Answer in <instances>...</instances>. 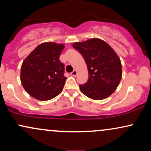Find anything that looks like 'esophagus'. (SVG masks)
<instances>
[{
	"mask_svg": "<svg viewBox=\"0 0 151 151\" xmlns=\"http://www.w3.org/2000/svg\"><path fill=\"white\" fill-rule=\"evenodd\" d=\"M70 74H71V76H72V77H76V76H77V71H76V70H74L73 72H71Z\"/></svg>",
	"mask_w": 151,
	"mask_h": 151,
	"instance_id": "obj_1",
	"label": "esophagus"
}]
</instances>
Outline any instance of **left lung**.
I'll list each match as a JSON object with an SVG mask.
<instances>
[{
	"label": "left lung",
	"instance_id": "8db88e82",
	"mask_svg": "<svg viewBox=\"0 0 151 151\" xmlns=\"http://www.w3.org/2000/svg\"><path fill=\"white\" fill-rule=\"evenodd\" d=\"M72 47L82 55L88 67V81L79 84L81 92L94 100L109 97L122 77V67L117 54L105 41L98 38L75 42Z\"/></svg>",
	"mask_w": 151,
	"mask_h": 151
}]
</instances>
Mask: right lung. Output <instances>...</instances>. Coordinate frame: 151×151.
I'll use <instances>...</instances> for the list:
<instances>
[{"instance_id": "obj_1", "label": "right lung", "mask_w": 151, "mask_h": 151, "mask_svg": "<svg viewBox=\"0 0 151 151\" xmlns=\"http://www.w3.org/2000/svg\"><path fill=\"white\" fill-rule=\"evenodd\" d=\"M64 48L63 44L44 42L25 59L20 81L31 96L47 101L62 92L67 78L64 76L65 66L59 58Z\"/></svg>"}]
</instances>
